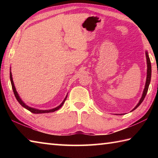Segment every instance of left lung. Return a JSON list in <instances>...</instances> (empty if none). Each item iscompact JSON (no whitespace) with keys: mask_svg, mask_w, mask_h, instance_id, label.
Returning a JSON list of instances; mask_svg holds the SVG:
<instances>
[{"mask_svg":"<svg viewBox=\"0 0 158 158\" xmlns=\"http://www.w3.org/2000/svg\"><path fill=\"white\" fill-rule=\"evenodd\" d=\"M145 54H146V58H147V79H146V83H145V88H144L143 92L141 98H140L139 103L137 104L136 106L131 111H133L134 110H135L137 107H138L140 104L142 103V102L143 101V100L145 99V96L147 93V91H148V88L149 86V83L151 81V77H152V65H151V61L149 59V57L148 55V52L147 51L145 52ZM117 115V114H116ZM119 115H122V114H119Z\"/></svg>","mask_w":158,"mask_h":158,"instance_id":"8db88e82","label":"left lung"}]
</instances>
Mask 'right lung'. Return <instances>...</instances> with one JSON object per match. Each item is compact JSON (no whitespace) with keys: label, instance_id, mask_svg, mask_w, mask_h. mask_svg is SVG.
<instances>
[{"label":"right lung","instance_id":"1","mask_svg":"<svg viewBox=\"0 0 158 158\" xmlns=\"http://www.w3.org/2000/svg\"><path fill=\"white\" fill-rule=\"evenodd\" d=\"M10 80H11V85H12V89H13V93H14V95L15 96V98L17 99V100H18V102L21 105L23 108L26 109L27 110H28L29 111H31V113H36V114H39V113H52V112H54L56 111V110H58L59 109L61 108V107L62 106V105H64V103L65 100H66V98H67V96H68V94H67V95L66 96L65 98L64 99V100L62 101V102L60 104V105L59 106H58L57 107H56V108H53L52 109H49V110H39V109H35V108H32V107H31L28 106L27 105H26V103L23 102V100L21 99V98H20L19 94H18V92H17L16 91V89H15V87L14 85V83H13V78H12V74H11V69H10Z\"/></svg>","mask_w":158,"mask_h":158}]
</instances>
